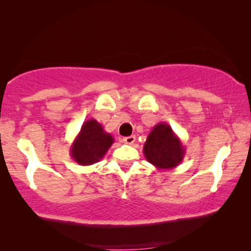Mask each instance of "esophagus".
Wrapping results in <instances>:
<instances>
[{
	"label": "esophagus",
	"instance_id": "34e87169",
	"mask_svg": "<svg viewBox=\"0 0 251 251\" xmlns=\"http://www.w3.org/2000/svg\"><path fill=\"white\" fill-rule=\"evenodd\" d=\"M123 142H125L126 144H128V145H132V144L136 142V136L125 137V138H123Z\"/></svg>",
	"mask_w": 251,
	"mask_h": 251
}]
</instances>
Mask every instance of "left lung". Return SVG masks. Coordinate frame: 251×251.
<instances>
[{
    "label": "left lung",
    "mask_w": 251,
    "mask_h": 251,
    "mask_svg": "<svg viewBox=\"0 0 251 251\" xmlns=\"http://www.w3.org/2000/svg\"><path fill=\"white\" fill-rule=\"evenodd\" d=\"M179 137L167 123H157L147 136L143 152L146 160L157 170H169L179 166L185 156Z\"/></svg>",
    "instance_id": "8db88e82"
}]
</instances>
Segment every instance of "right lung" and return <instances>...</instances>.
Segmentation results:
<instances>
[{
    "label": "right lung",
    "mask_w": 251,
    "mask_h": 251,
    "mask_svg": "<svg viewBox=\"0 0 251 251\" xmlns=\"http://www.w3.org/2000/svg\"><path fill=\"white\" fill-rule=\"evenodd\" d=\"M113 143L111 133L106 132L97 120L90 119L83 122L71 145V157L80 166H91L104 157Z\"/></svg>",
    "instance_id": "1"
}]
</instances>
